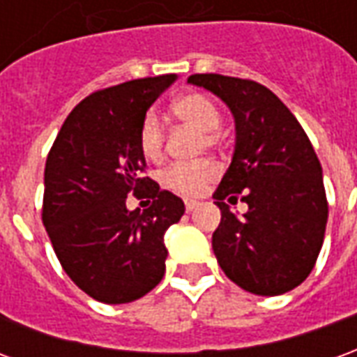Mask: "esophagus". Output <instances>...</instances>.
Returning <instances> with one entry per match:
<instances>
[{
  "instance_id": "34e87169",
  "label": "esophagus",
  "mask_w": 357,
  "mask_h": 357,
  "mask_svg": "<svg viewBox=\"0 0 357 357\" xmlns=\"http://www.w3.org/2000/svg\"><path fill=\"white\" fill-rule=\"evenodd\" d=\"M197 206H199V202H197V201H185V210H187V212H193V210L197 208Z\"/></svg>"
}]
</instances>
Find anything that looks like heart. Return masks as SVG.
<instances>
[{"label": "heart", "instance_id": "obj_1", "mask_svg": "<svg viewBox=\"0 0 357 357\" xmlns=\"http://www.w3.org/2000/svg\"><path fill=\"white\" fill-rule=\"evenodd\" d=\"M172 112L179 122L202 132V139L206 143V147L216 145L222 114L216 102L212 101L208 95L199 93V91L181 95L172 102ZM137 143H139L141 155L149 160H156L162 155L164 128L160 118L156 116L155 112H147L141 120ZM218 174H220V168L208 160L191 164L178 162L172 164L162 172V183L176 193L195 197V195H201L208 187L210 181L218 178Z\"/></svg>", "mask_w": 357, "mask_h": 357}]
</instances>
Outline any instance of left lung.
Returning <instances> with one entry per match:
<instances>
[{"mask_svg":"<svg viewBox=\"0 0 357 357\" xmlns=\"http://www.w3.org/2000/svg\"><path fill=\"white\" fill-rule=\"evenodd\" d=\"M235 118V151L214 199L222 222L212 235L220 268L241 289L277 296L314 269L329 216L323 170L298 120L266 86L222 74H193ZM247 202L243 217L224 198Z\"/></svg>","mask_w":357,"mask_h":357,"instance_id":"1","label":"left lung"}]
</instances>
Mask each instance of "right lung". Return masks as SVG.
Returning <instances> with one entry per match:
<instances>
[{
  "mask_svg": "<svg viewBox=\"0 0 357 357\" xmlns=\"http://www.w3.org/2000/svg\"><path fill=\"white\" fill-rule=\"evenodd\" d=\"M178 80L143 78L95 91L66 116L43 174L42 220L66 275L91 298L126 304L145 296L166 271L164 233L183 201L143 178L137 133L149 107ZM149 187L153 204L128 211Z\"/></svg>",
  "mask_w": 357,
  "mask_h": 357,
  "instance_id": "obj_1",
  "label": "right lung"
}]
</instances>
